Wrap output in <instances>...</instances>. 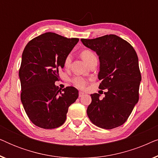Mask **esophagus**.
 <instances>
[{"mask_svg": "<svg viewBox=\"0 0 158 158\" xmlns=\"http://www.w3.org/2000/svg\"><path fill=\"white\" fill-rule=\"evenodd\" d=\"M84 96V93L82 92V91H80L79 92V97H80V98H81V97H82V96Z\"/></svg>", "mask_w": 158, "mask_h": 158, "instance_id": "1", "label": "esophagus"}]
</instances>
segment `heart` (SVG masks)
I'll use <instances>...</instances> for the list:
<instances>
[{"label":"heart","mask_w":158,"mask_h":158,"mask_svg":"<svg viewBox=\"0 0 158 158\" xmlns=\"http://www.w3.org/2000/svg\"><path fill=\"white\" fill-rule=\"evenodd\" d=\"M81 56L82 59H83L87 64L90 61V60L94 59V58L96 57V55H95V54L92 51L89 50V49H85V50L82 51L81 53ZM70 60H71L70 55L67 56L65 59H64V66L68 67L70 63ZM72 83L76 88H80V89H83V88L85 87L86 84H87V81H86V80L83 77L76 76L73 77L72 79Z\"/></svg>","instance_id":"b5f03b06"}]
</instances>
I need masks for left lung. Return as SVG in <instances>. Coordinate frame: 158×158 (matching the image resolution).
I'll return each instance as SVG.
<instances>
[{"mask_svg": "<svg viewBox=\"0 0 158 158\" xmlns=\"http://www.w3.org/2000/svg\"><path fill=\"white\" fill-rule=\"evenodd\" d=\"M83 44L98 56L101 80L99 88L106 90L105 97L90 95L87 109L93 124L111 129L124 124L139 101L141 73L137 53L133 47L119 36L109 34L93 40L81 39Z\"/></svg>", "mask_w": 158, "mask_h": 158, "instance_id": "1", "label": "left lung"}]
</instances>
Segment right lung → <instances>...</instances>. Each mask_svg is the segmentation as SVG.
<instances>
[{
    "label": "right lung",
    "instance_id": "add662e5",
    "mask_svg": "<svg viewBox=\"0 0 158 158\" xmlns=\"http://www.w3.org/2000/svg\"><path fill=\"white\" fill-rule=\"evenodd\" d=\"M79 39L47 32L34 38L23 49L19 69L21 100L31 122L43 129H55L66 120L68 108L78 98V90L55 85L59 70Z\"/></svg>",
    "mask_w": 158,
    "mask_h": 158
}]
</instances>
